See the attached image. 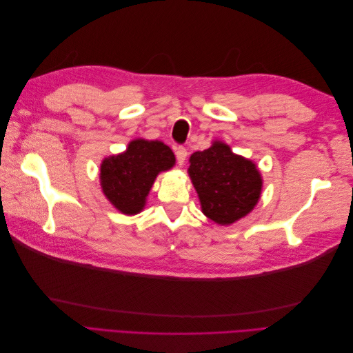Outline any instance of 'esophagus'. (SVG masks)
<instances>
[{"label":"esophagus","mask_w":353,"mask_h":353,"mask_svg":"<svg viewBox=\"0 0 353 353\" xmlns=\"http://www.w3.org/2000/svg\"><path fill=\"white\" fill-rule=\"evenodd\" d=\"M175 154H176V162L178 165H184L185 159H187V150L184 147H176L175 148Z\"/></svg>","instance_id":"34e87169"}]
</instances>
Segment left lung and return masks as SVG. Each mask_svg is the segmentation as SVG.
<instances>
[{"mask_svg": "<svg viewBox=\"0 0 353 353\" xmlns=\"http://www.w3.org/2000/svg\"><path fill=\"white\" fill-rule=\"evenodd\" d=\"M188 175L201 212L219 225H231L253 210L261 199L262 176L252 160L234 154L230 145L213 141L190 157Z\"/></svg>", "mask_w": 353, "mask_h": 353, "instance_id": "1", "label": "left lung"}]
</instances>
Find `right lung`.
Masks as SVG:
<instances>
[{
	"mask_svg": "<svg viewBox=\"0 0 353 353\" xmlns=\"http://www.w3.org/2000/svg\"><path fill=\"white\" fill-rule=\"evenodd\" d=\"M175 165V156L162 141L138 138L121 154L105 157L100 166L104 196L123 215H137L145 206L156 176Z\"/></svg>",
	"mask_w": 353,
	"mask_h": 353,
	"instance_id": "obj_1",
	"label": "right lung"
}]
</instances>
